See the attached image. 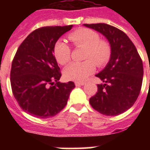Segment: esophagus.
I'll return each mask as SVG.
<instances>
[{
	"instance_id": "obj_1",
	"label": "esophagus",
	"mask_w": 150,
	"mask_h": 150,
	"mask_svg": "<svg viewBox=\"0 0 150 150\" xmlns=\"http://www.w3.org/2000/svg\"><path fill=\"white\" fill-rule=\"evenodd\" d=\"M75 84L76 86H83L85 84L84 82H75Z\"/></svg>"
}]
</instances>
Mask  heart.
I'll list each match as a JSON object with an SVG mask.
<instances>
[{
	"label": "heart",
	"mask_w": 150,
	"mask_h": 150,
	"mask_svg": "<svg viewBox=\"0 0 150 150\" xmlns=\"http://www.w3.org/2000/svg\"><path fill=\"white\" fill-rule=\"evenodd\" d=\"M76 48L84 47L82 62H73L64 71L66 79L82 82L94 72L96 64L102 68L107 65L112 56V47L109 41L100 39L97 32L88 28H80L68 36ZM54 56L60 64H65L71 59V48L64 41H57L54 47Z\"/></svg>",
	"instance_id": "obj_1"
}]
</instances>
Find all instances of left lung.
I'll return each mask as SVG.
<instances>
[{
	"label": "left lung",
	"mask_w": 150,
	"mask_h": 150,
	"mask_svg": "<svg viewBox=\"0 0 150 150\" xmlns=\"http://www.w3.org/2000/svg\"><path fill=\"white\" fill-rule=\"evenodd\" d=\"M84 25L104 35L112 47L109 63L96 75L103 83L97 85V92L89 99V103L107 116L122 114L132 107L141 91L143 79L141 57L132 41L116 27L105 23Z\"/></svg>",
	"instance_id": "8db88e82"
}]
</instances>
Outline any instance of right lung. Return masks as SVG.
<instances>
[{
  "label": "right lung",
  "mask_w": 150,
  "mask_h": 150,
  "mask_svg": "<svg viewBox=\"0 0 150 150\" xmlns=\"http://www.w3.org/2000/svg\"><path fill=\"white\" fill-rule=\"evenodd\" d=\"M71 28L72 25L41 27L18 48L11 63V86L20 107L30 115L48 118L57 114L75 87L73 82H58L61 73L54 56L57 40Z\"/></svg>",
  "instance_id": "1"
}]
</instances>
